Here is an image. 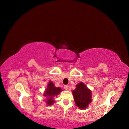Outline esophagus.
Segmentation results:
<instances>
[{"label":"esophagus","instance_id":"obj_1","mask_svg":"<svg viewBox=\"0 0 129 129\" xmlns=\"http://www.w3.org/2000/svg\"><path fill=\"white\" fill-rule=\"evenodd\" d=\"M64 89H65V90H68V88H69V86L68 85H64Z\"/></svg>","mask_w":129,"mask_h":129}]
</instances>
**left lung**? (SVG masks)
Wrapping results in <instances>:
<instances>
[{
  "instance_id": "obj_1",
  "label": "left lung",
  "mask_w": 129,
  "mask_h": 129,
  "mask_svg": "<svg viewBox=\"0 0 129 129\" xmlns=\"http://www.w3.org/2000/svg\"><path fill=\"white\" fill-rule=\"evenodd\" d=\"M72 93L76 105L81 109L86 108L91 101V91L84 83L80 82L78 84Z\"/></svg>"
}]
</instances>
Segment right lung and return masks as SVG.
<instances>
[{
  "instance_id": "right-lung-1",
  "label": "right lung",
  "mask_w": 129,
  "mask_h": 129,
  "mask_svg": "<svg viewBox=\"0 0 129 129\" xmlns=\"http://www.w3.org/2000/svg\"><path fill=\"white\" fill-rule=\"evenodd\" d=\"M61 90L62 89L60 88H56V87L54 86L53 82L51 81L49 82L47 90L45 91L44 94V95L47 97V104L48 105H51L53 104L54 102L53 100V97L54 96L57 95Z\"/></svg>"
}]
</instances>
